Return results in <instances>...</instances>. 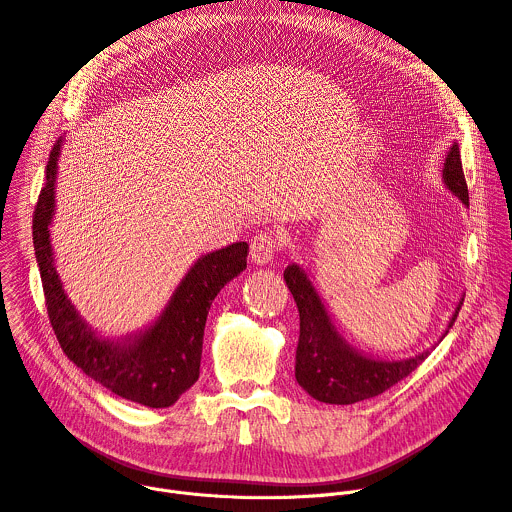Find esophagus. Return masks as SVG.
<instances>
[{"label":"esophagus","mask_w":512,"mask_h":512,"mask_svg":"<svg viewBox=\"0 0 512 512\" xmlns=\"http://www.w3.org/2000/svg\"><path fill=\"white\" fill-rule=\"evenodd\" d=\"M277 239L271 233H259L251 239V259L257 265H267L277 253Z\"/></svg>","instance_id":"obj_1"}]
</instances>
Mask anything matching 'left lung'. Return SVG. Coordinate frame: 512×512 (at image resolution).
<instances>
[{"mask_svg":"<svg viewBox=\"0 0 512 512\" xmlns=\"http://www.w3.org/2000/svg\"><path fill=\"white\" fill-rule=\"evenodd\" d=\"M442 178L448 190L464 206H470L460 148L456 141L452 143L448 158L444 162ZM283 279L300 312L296 381L316 401L332 405H352L377 397L401 379H405L429 356L431 350H423L409 358L385 360L356 350L334 326L318 289L314 287L304 267H300L298 263L287 265L283 271ZM462 302L464 298H460L442 338L454 326Z\"/></svg>","mask_w":512,"mask_h":512,"instance_id":"left-lung-1","label":"left lung"}]
</instances>
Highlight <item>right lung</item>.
Returning <instances> with one entry per match:
<instances>
[{
    "mask_svg": "<svg viewBox=\"0 0 512 512\" xmlns=\"http://www.w3.org/2000/svg\"><path fill=\"white\" fill-rule=\"evenodd\" d=\"M62 143L64 137L50 152L46 182L32 221L34 251L52 330L64 354L111 393L152 409L170 407L198 381L208 310L218 291L247 267L249 245L233 243L196 259L150 326L121 338L97 334L64 294L54 265L50 225L56 210L54 186Z\"/></svg>",
    "mask_w": 512,
    "mask_h": 512,
    "instance_id": "1",
    "label": "right lung"
}]
</instances>
